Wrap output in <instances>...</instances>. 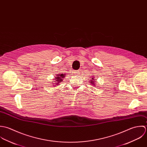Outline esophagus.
<instances>
[{
    "mask_svg": "<svg viewBox=\"0 0 147 147\" xmlns=\"http://www.w3.org/2000/svg\"><path fill=\"white\" fill-rule=\"evenodd\" d=\"M74 74L76 75V76H77V75H78L80 73V70H77V71H75L74 72Z\"/></svg>",
    "mask_w": 147,
    "mask_h": 147,
    "instance_id": "obj_1",
    "label": "esophagus"
}]
</instances>
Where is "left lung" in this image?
<instances>
[{"label": "left lung", "instance_id": "8db88e82", "mask_svg": "<svg viewBox=\"0 0 147 147\" xmlns=\"http://www.w3.org/2000/svg\"><path fill=\"white\" fill-rule=\"evenodd\" d=\"M88 82H89V83H90L91 84V85H92V86H96V81H95V78H94V77H92L91 78V80H89V81H88Z\"/></svg>", "mask_w": 147, "mask_h": 147}]
</instances>
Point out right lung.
<instances>
[{
  "instance_id": "add662e5",
  "label": "right lung",
  "mask_w": 147,
  "mask_h": 147,
  "mask_svg": "<svg viewBox=\"0 0 147 147\" xmlns=\"http://www.w3.org/2000/svg\"><path fill=\"white\" fill-rule=\"evenodd\" d=\"M65 76H66L65 74H63V73L57 74V76H55L56 77L54 78H55L54 81H52V83L53 85L52 87L55 88L59 85V84L63 81V78H65Z\"/></svg>"
}]
</instances>
